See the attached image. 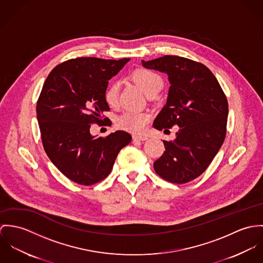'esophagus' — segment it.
Segmentation results:
<instances>
[{
  "label": "esophagus",
  "instance_id": "1",
  "mask_svg": "<svg viewBox=\"0 0 263 263\" xmlns=\"http://www.w3.org/2000/svg\"><path fill=\"white\" fill-rule=\"evenodd\" d=\"M147 139V137H144V136H136V135H134L133 136V140H139V141H144Z\"/></svg>",
  "mask_w": 263,
  "mask_h": 263
}]
</instances>
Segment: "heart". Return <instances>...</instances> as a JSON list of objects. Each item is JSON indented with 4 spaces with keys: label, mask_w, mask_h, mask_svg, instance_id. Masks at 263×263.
<instances>
[{
    "label": "heart",
    "mask_w": 263,
    "mask_h": 263,
    "mask_svg": "<svg viewBox=\"0 0 263 263\" xmlns=\"http://www.w3.org/2000/svg\"><path fill=\"white\" fill-rule=\"evenodd\" d=\"M134 82L145 91L147 96L158 93L163 88L162 79L154 71L146 68H139L132 72ZM119 85L117 82L111 83L106 88L104 99L110 107H115L118 103ZM150 121V115L145 112L126 111L116 119L118 129L140 134L144 131L146 125Z\"/></svg>",
    "instance_id": "heart-1"
}]
</instances>
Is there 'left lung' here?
Instances as JSON below:
<instances>
[{"mask_svg": "<svg viewBox=\"0 0 263 263\" xmlns=\"http://www.w3.org/2000/svg\"><path fill=\"white\" fill-rule=\"evenodd\" d=\"M142 65L165 72L171 87L166 105L153 122L157 130L179 127L174 141L154 161L163 179L185 183L208 168L226 137L228 102L213 72L201 62L176 55L144 61Z\"/></svg>", "mask_w": 263, "mask_h": 263, "instance_id": "obj_1", "label": "left lung"}]
</instances>
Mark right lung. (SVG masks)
I'll use <instances>...</instances> for the list:
<instances>
[{
  "label": "right lung",
  "mask_w": 263,
  "mask_h": 263,
  "mask_svg": "<svg viewBox=\"0 0 263 263\" xmlns=\"http://www.w3.org/2000/svg\"><path fill=\"white\" fill-rule=\"evenodd\" d=\"M129 59L78 58L57 65L40 92L36 113L44 150L70 180L95 184L111 173L120 150L132 137L116 131L96 138L90 124H102L110 110L104 99L109 80Z\"/></svg>",
  "instance_id": "1"
}]
</instances>
